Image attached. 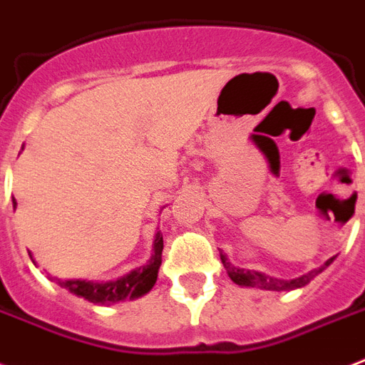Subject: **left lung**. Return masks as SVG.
Wrapping results in <instances>:
<instances>
[{
	"mask_svg": "<svg viewBox=\"0 0 365 365\" xmlns=\"http://www.w3.org/2000/svg\"><path fill=\"white\" fill-rule=\"evenodd\" d=\"M222 257V263L225 267V271H227L229 278L233 280L235 284H239L242 288H259V289H271V292H289V289H295V288H303L307 284L311 282L312 278L320 274L324 269H328L331 263H334L335 257H329L322 267H318L314 271H309L307 274L299 278H292V280H282V278H274V277H269L265 272H259V271H246V269H240V267H235L231 261L227 259V255L225 254H220Z\"/></svg>",
	"mask_w": 365,
	"mask_h": 365,
	"instance_id": "left-lung-1",
	"label": "left lung"
}]
</instances>
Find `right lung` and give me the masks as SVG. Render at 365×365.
<instances>
[{"mask_svg": "<svg viewBox=\"0 0 365 365\" xmlns=\"http://www.w3.org/2000/svg\"><path fill=\"white\" fill-rule=\"evenodd\" d=\"M16 208V202H13ZM160 261H163V235L157 231L153 240V254L145 265L136 267L125 277L110 280V282H93V280H60L56 277H48L60 288H66L70 294L91 301L94 305H111L125 299H138L153 288L159 274Z\"/></svg>", "mask_w": 365, "mask_h": 365, "instance_id": "add662e5", "label": "right lung"}]
</instances>
